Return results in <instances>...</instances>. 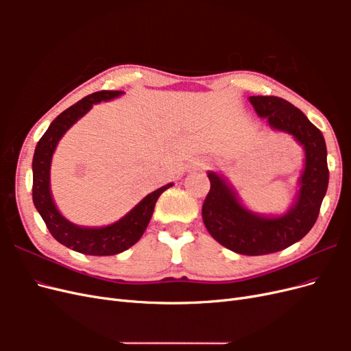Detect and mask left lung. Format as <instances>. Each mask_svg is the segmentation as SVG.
<instances>
[{"label":"left lung","mask_w":351,"mask_h":351,"mask_svg":"<svg viewBox=\"0 0 351 351\" xmlns=\"http://www.w3.org/2000/svg\"><path fill=\"white\" fill-rule=\"evenodd\" d=\"M249 101L272 130L293 136L303 146L299 192L284 214L262 215L243 204L224 176L208 171L210 190L202 206V218L209 234L222 246L259 256L284 250L311 231L326 193L329 171L324 136L299 108L278 97H250Z\"/></svg>","instance_id":"obj_1"}]
</instances>
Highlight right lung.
I'll list each match as a JSON object with an SVG mask.
<instances>
[{
	"mask_svg": "<svg viewBox=\"0 0 351 351\" xmlns=\"http://www.w3.org/2000/svg\"><path fill=\"white\" fill-rule=\"evenodd\" d=\"M123 93L121 90L95 92L62 111L40 137L34 161H32L34 204L42 219L45 221L52 237L64 244L66 247L83 254H90V256H111V254L127 250L139 241L152 218L158 197L167 189L174 186V183H168L156 189L155 192L145 196L123 218L104 227H82L73 224L58 210L51 192V162L58 142L73 124H76L84 114L90 111L95 104L115 99Z\"/></svg>",
	"mask_w": 351,
	"mask_h": 351,
	"instance_id": "add662e5",
	"label": "right lung"
}]
</instances>
